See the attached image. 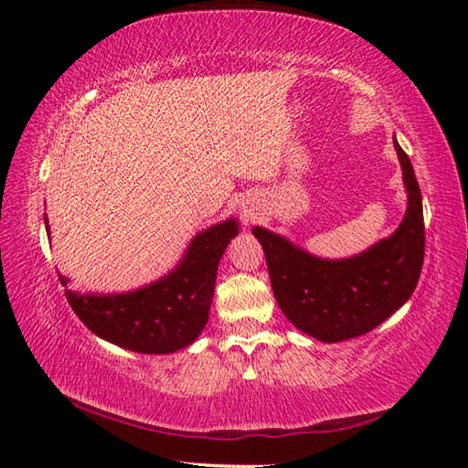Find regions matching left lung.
<instances>
[{
	"mask_svg": "<svg viewBox=\"0 0 468 468\" xmlns=\"http://www.w3.org/2000/svg\"><path fill=\"white\" fill-rule=\"evenodd\" d=\"M407 212L392 235L348 258L314 256L289 237L253 227L266 253L276 303L303 335L322 343L367 335L413 295L423 266L425 229L421 189L394 136Z\"/></svg>",
	"mask_w": 468,
	"mask_h": 468,
	"instance_id": "left-lung-1",
	"label": "left lung"
}]
</instances>
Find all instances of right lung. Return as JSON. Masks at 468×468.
<instances>
[{
    "label": "right lung",
    "instance_id": "right-lung-1",
    "mask_svg": "<svg viewBox=\"0 0 468 468\" xmlns=\"http://www.w3.org/2000/svg\"><path fill=\"white\" fill-rule=\"evenodd\" d=\"M47 237H51L45 215ZM239 220L202 229L167 274L138 289L92 292L66 289V297L84 326L111 345L144 355H169L202 335L215 295L218 262L227 245L239 235ZM59 274L63 287L69 279Z\"/></svg>",
    "mask_w": 468,
    "mask_h": 468
}]
</instances>
